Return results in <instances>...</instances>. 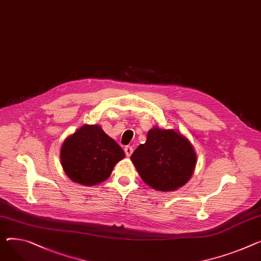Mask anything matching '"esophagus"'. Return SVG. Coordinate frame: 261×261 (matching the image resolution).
I'll list each match as a JSON object with an SVG mask.
<instances>
[{
	"instance_id": "1",
	"label": "esophagus",
	"mask_w": 261,
	"mask_h": 261,
	"mask_svg": "<svg viewBox=\"0 0 261 261\" xmlns=\"http://www.w3.org/2000/svg\"><path fill=\"white\" fill-rule=\"evenodd\" d=\"M124 150H125V153L127 156H131V154L133 153V148L131 146H126Z\"/></svg>"
}]
</instances>
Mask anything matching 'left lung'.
<instances>
[{
  "label": "left lung",
  "instance_id": "obj_1",
  "mask_svg": "<svg viewBox=\"0 0 261 261\" xmlns=\"http://www.w3.org/2000/svg\"><path fill=\"white\" fill-rule=\"evenodd\" d=\"M131 161L148 186L167 192L182 187L192 176L196 154L181 134L154 128L148 132L147 142L132 153Z\"/></svg>",
  "mask_w": 261,
  "mask_h": 261
}]
</instances>
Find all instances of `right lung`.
<instances>
[{
	"label": "right lung",
	"instance_id": "obj_1",
	"mask_svg": "<svg viewBox=\"0 0 261 261\" xmlns=\"http://www.w3.org/2000/svg\"><path fill=\"white\" fill-rule=\"evenodd\" d=\"M125 153L97 125H85L67 137L61 149V162L74 182L93 186L106 180Z\"/></svg>",
	"mask_w": 261,
	"mask_h": 261
}]
</instances>
